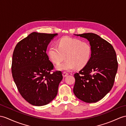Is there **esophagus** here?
I'll return each mask as SVG.
<instances>
[{
  "instance_id": "1",
  "label": "esophagus",
  "mask_w": 126,
  "mask_h": 126,
  "mask_svg": "<svg viewBox=\"0 0 126 126\" xmlns=\"http://www.w3.org/2000/svg\"><path fill=\"white\" fill-rule=\"evenodd\" d=\"M68 75V73H66V72H63V78H65V77H66V76Z\"/></svg>"
}]
</instances>
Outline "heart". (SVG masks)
<instances>
[{"label": "heart", "instance_id": "obj_1", "mask_svg": "<svg viewBox=\"0 0 126 126\" xmlns=\"http://www.w3.org/2000/svg\"><path fill=\"white\" fill-rule=\"evenodd\" d=\"M58 47L54 45L49 47L47 51L50 60L59 64L66 56V60L56 66L58 70L70 71L76 67L82 68L89 61L92 50L90 44L80 39L65 37L58 42Z\"/></svg>", "mask_w": 126, "mask_h": 126}]
</instances>
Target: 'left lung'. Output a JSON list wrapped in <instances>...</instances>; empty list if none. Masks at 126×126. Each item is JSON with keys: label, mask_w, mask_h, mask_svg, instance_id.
<instances>
[{"label": "left lung", "mask_w": 126, "mask_h": 126, "mask_svg": "<svg viewBox=\"0 0 126 126\" xmlns=\"http://www.w3.org/2000/svg\"><path fill=\"white\" fill-rule=\"evenodd\" d=\"M75 35L89 42L92 52L88 63L74 74V94L84 102L96 103L105 97L114 84L118 67L115 51L111 44L95 33Z\"/></svg>", "instance_id": "8db88e82"}]
</instances>
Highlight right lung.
<instances>
[{"mask_svg":"<svg viewBox=\"0 0 126 126\" xmlns=\"http://www.w3.org/2000/svg\"><path fill=\"white\" fill-rule=\"evenodd\" d=\"M57 33L33 32L16 44L12 73L21 96L35 106H43L56 97L63 79L61 71L51 73L53 65L47 54V46Z\"/></svg>","mask_w":126,"mask_h":126,"instance_id":"obj_1","label":"right lung"}]
</instances>
